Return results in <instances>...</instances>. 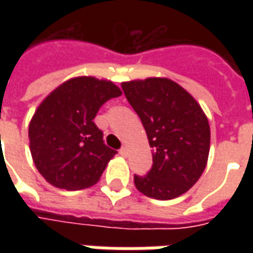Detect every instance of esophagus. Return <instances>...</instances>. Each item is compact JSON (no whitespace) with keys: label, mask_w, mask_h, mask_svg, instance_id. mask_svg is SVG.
<instances>
[{"label":"esophagus","mask_w":253,"mask_h":253,"mask_svg":"<svg viewBox=\"0 0 253 253\" xmlns=\"http://www.w3.org/2000/svg\"><path fill=\"white\" fill-rule=\"evenodd\" d=\"M119 154H121V156H123V157H126V156H127V148H126V146H123V148L119 150Z\"/></svg>","instance_id":"esophagus-1"}]
</instances>
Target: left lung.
<instances>
[{
  "label": "left lung",
  "instance_id": "left-lung-1",
  "mask_svg": "<svg viewBox=\"0 0 253 253\" xmlns=\"http://www.w3.org/2000/svg\"><path fill=\"white\" fill-rule=\"evenodd\" d=\"M141 118L153 154L148 175L134 176L143 195L169 201L199 180L210 152V126L205 112L179 84L164 77L122 83Z\"/></svg>",
  "mask_w": 253,
  "mask_h": 253
}]
</instances>
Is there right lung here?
I'll list each match as a JSON object with an SVG mask.
<instances>
[{"label": "right lung", "mask_w": 253, "mask_h": 253, "mask_svg": "<svg viewBox=\"0 0 253 253\" xmlns=\"http://www.w3.org/2000/svg\"><path fill=\"white\" fill-rule=\"evenodd\" d=\"M121 94L112 81L83 76L61 84L36 108L28 128L31 154L51 186L83 190L100 180L116 150L105 146L93 119Z\"/></svg>", "instance_id": "1"}]
</instances>
